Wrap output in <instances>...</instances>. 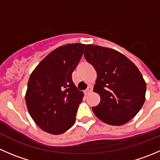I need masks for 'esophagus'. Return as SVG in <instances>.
I'll use <instances>...</instances> for the list:
<instances>
[{
  "label": "esophagus",
  "instance_id": "1",
  "mask_svg": "<svg viewBox=\"0 0 160 160\" xmlns=\"http://www.w3.org/2000/svg\"><path fill=\"white\" fill-rule=\"evenodd\" d=\"M92 90H93L92 87L91 86H88V88H87V90H85V94H88V93H90V92L92 91Z\"/></svg>",
  "mask_w": 160,
  "mask_h": 160
}]
</instances>
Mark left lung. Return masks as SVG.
<instances>
[{
    "mask_svg": "<svg viewBox=\"0 0 160 160\" xmlns=\"http://www.w3.org/2000/svg\"><path fill=\"white\" fill-rule=\"evenodd\" d=\"M84 57L97 71L93 91L101 97L92 108L95 115L111 125H122L133 118L146 100V83L136 66L118 51L86 45Z\"/></svg>",
    "mask_w": 160,
    "mask_h": 160,
    "instance_id": "1",
    "label": "left lung"
}]
</instances>
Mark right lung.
Here are the masks:
<instances>
[{"label":"right lung","mask_w":160,"mask_h":160,"mask_svg":"<svg viewBox=\"0 0 160 160\" xmlns=\"http://www.w3.org/2000/svg\"><path fill=\"white\" fill-rule=\"evenodd\" d=\"M84 47L80 43L60 46L47 55L31 74L25 102L35 124L48 133H64L75 122L83 93L72 82V72Z\"/></svg>","instance_id":"right-lung-1"}]
</instances>
